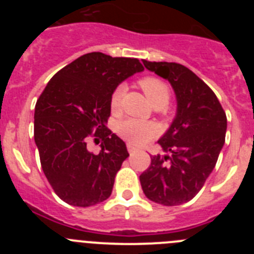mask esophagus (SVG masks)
<instances>
[{
    "label": "esophagus",
    "mask_w": 254,
    "mask_h": 254,
    "mask_svg": "<svg viewBox=\"0 0 254 254\" xmlns=\"http://www.w3.org/2000/svg\"><path fill=\"white\" fill-rule=\"evenodd\" d=\"M127 150H128L129 154H133V152L137 151V149H136V147H134V146H132L131 143H127Z\"/></svg>",
    "instance_id": "1"
}]
</instances>
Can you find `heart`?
Segmentation results:
<instances>
[{"label": "heart", "instance_id": "heart-1", "mask_svg": "<svg viewBox=\"0 0 254 254\" xmlns=\"http://www.w3.org/2000/svg\"><path fill=\"white\" fill-rule=\"evenodd\" d=\"M138 84L145 95L147 96L149 102L154 107L161 108L168 104L170 99V87L161 78L155 77V76H146V77L141 78ZM125 90V85H118L112 91L111 98H109V107H111L112 112L118 111ZM116 131L121 137L128 141L132 145H143L155 137L158 129L155 125L146 122V121L125 118L117 123Z\"/></svg>", "mask_w": 254, "mask_h": 254}]
</instances>
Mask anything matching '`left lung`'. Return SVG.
<instances>
[{"label":"left lung","instance_id":"obj_1","mask_svg":"<svg viewBox=\"0 0 254 254\" xmlns=\"http://www.w3.org/2000/svg\"><path fill=\"white\" fill-rule=\"evenodd\" d=\"M167 78L177 95V116L158 141L170 156H151L140 176L143 193L152 202L177 206L188 202L203 187L225 142L226 114L217 96L190 68L176 62L142 61Z\"/></svg>","mask_w":254,"mask_h":254}]
</instances>
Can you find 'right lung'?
Here are the masks:
<instances>
[{"label":"right lung","instance_id":"obj_1","mask_svg":"<svg viewBox=\"0 0 254 254\" xmlns=\"http://www.w3.org/2000/svg\"><path fill=\"white\" fill-rule=\"evenodd\" d=\"M143 66L137 58L91 52L60 69L35 104L34 140L49 185L68 205L87 207L112 194L117 172L128 158L126 143L107 128L112 91ZM100 137L99 154L87 138Z\"/></svg>","mask_w":254,"mask_h":254}]
</instances>
